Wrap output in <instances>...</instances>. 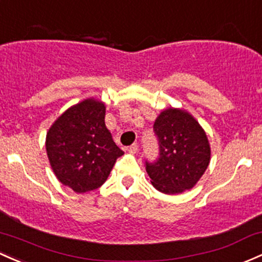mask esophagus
Segmentation results:
<instances>
[{
    "label": "esophagus",
    "instance_id": "esophagus-1",
    "mask_svg": "<svg viewBox=\"0 0 262 262\" xmlns=\"http://www.w3.org/2000/svg\"><path fill=\"white\" fill-rule=\"evenodd\" d=\"M128 151H129V153H130V154H136L137 151H138V144H137V143H133V144L129 146Z\"/></svg>",
    "mask_w": 262,
    "mask_h": 262
}]
</instances>
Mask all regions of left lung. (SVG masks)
<instances>
[{
    "label": "left lung",
    "mask_w": 262,
    "mask_h": 262,
    "mask_svg": "<svg viewBox=\"0 0 262 262\" xmlns=\"http://www.w3.org/2000/svg\"><path fill=\"white\" fill-rule=\"evenodd\" d=\"M153 130L159 154L153 162H144L153 186L164 194L191 189L210 162L205 132L190 114L180 109L163 111Z\"/></svg>",
    "instance_id": "1"
}]
</instances>
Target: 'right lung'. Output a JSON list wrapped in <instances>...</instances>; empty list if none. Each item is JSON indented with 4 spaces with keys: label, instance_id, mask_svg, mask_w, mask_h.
Wrapping results in <instances>:
<instances>
[{
    "label": "right lung",
    "instance_id": "right-lung-1",
    "mask_svg": "<svg viewBox=\"0 0 262 262\" xmlns=\"http://www.w3.org/2000/svg\"><path fill=\"white\" fill-rule=\"evenodd\" d=\"M105 107L96 99L67 109L47 133L46 149L54 174L73 191L98 189L123 150L104 123Z\"/></svg>",
    "mask_w": 262,
    "mask_h": 262
}]
</instances>
